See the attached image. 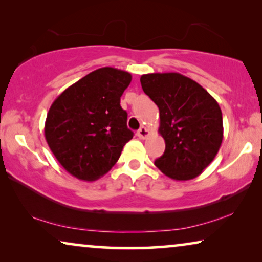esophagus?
<instances>
[{
  "label": "esophagus",
  "instance_id": "esophagus-1",
  "mask_svg": "<svg viewBox=\"0 0 262 262\" xmlns=\"http://www.w3.org/2000/svg\"><path fill=\"white\" fill-rule=\"evenodd\" d=\"M137 136H138V138H141V139H145V138L148 137V136H149V131L146 130V127L142 126V127L139 128V130L137 131Z\"/></svg>",
  "mask_w": 262,
  "mask_h": 262
}]
</instances>
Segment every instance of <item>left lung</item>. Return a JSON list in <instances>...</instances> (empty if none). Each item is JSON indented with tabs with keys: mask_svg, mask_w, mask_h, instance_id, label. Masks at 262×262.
I'll use <instances>...</instances> for the list:
<instances>
[{
	"mask_svg": "<svg viewBox=\"0 0 262 262\" xmlns=\"http://www.w3.org/2000/svg\"><path fill=\"white\" fill-rule=\"evenodd\" d=\"M141 83L159 107V132L166 142L155 166L173 180L196 178L223 141L220 105L199 83L179 73L142 75Z\"/></svg>",
	"mask_w": 262,
	"mask_h": 262,
	"instance_id": "8db88e82",
	"label": "left lung"
}]
</instances>
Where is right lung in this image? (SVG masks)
Returning a JSON list of instances; mask_svg holds the SVG:
<instances>
[{"label": "right lung", "mask_w": 262, "mask_h": 262, "mask_svg": "<svg viewBox=\"0 0 262 262\" xmlns=\"http://www.w3.org/2000/svg\"><path fill=\"white\" fill-rule=\"evenodd\" d=\"M131 74L100 68L67 88L50 107L45 138L57 161L73 177L98 180L120 157L134 137L120 96Z\"/></svg>", "instance_id": "obj_1"}]
</instances>
